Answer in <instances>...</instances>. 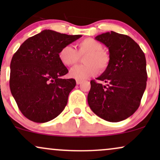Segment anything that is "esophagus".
I'll use <instances>...</instances> for the list:
<instances>
[{
	"label": "esophagus",
	"mask_w": 160,
	"mask_h": 160,
	"mask_svg": "<svg viewBox=\"0 0 160 160\" xmlns=\"http://www.w3.org/2000/svg\"><path fill=\"white\" fill-rule=\"evenodd\" d=\"M82 82V81H81V80H76V83L78 84V85H80V84H81Z\"/></svg>",
	"instance_id": "esophagus-1"
}]
</instances>
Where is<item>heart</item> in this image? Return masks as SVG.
Wrapping results in <instances>:
<instances>
[{
	"instance_id": "heart-1",
	"label": "heart",
	"mask_w": 160,
	"mask_h": 160,
	"mask_svg": "<svg viewBox=\"0 0 160 160\" xmlns=\"http://www.w3.org/2000/svg\"><path fill=\"white\" fill-rule=\"evenodd\" d=\"M102 44L93 38H87L77 43V50L71 46L63 47L58 52V58L65 66H71L78 62L80 56L83 58V65L75 66L70 71V77L77 80H83L94 76L98 68L104 71L110 63V56L104 51Z\"/></svg>"
}]
</instances>
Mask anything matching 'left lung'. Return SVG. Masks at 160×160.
Masks as SVG:
<instances>
[{"label":"left lung","mask_w":160,"mask_h":160,"mask_svg":"<svg viewBox=\"0 0 160 160\" xmlns=\"http://www.w3.org/2000/svg\"><path fill=\"white\" fill-rule=\"evenodd\" d=\"M109 49L110 63L97 80H91L87 101L97 116L109 122H120L132 116L140 105L146 89V58L135 40L114 32L95 37Z\"/></svg>","instance_id":"1"}]
</instances>
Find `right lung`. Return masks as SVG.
Masks as SVG:
<instances>
[{
  "label": "right lung",
  "mask_w": 160,
  "mask_h": 160,
  "mask_svg": "<svg viewBox=\"0 0 160 160\" xmlns=\"http://www.w3.org/2000/svg\"><path fill=\"white\" fill-rule=\"evenodd\" d=\"M43 30L20 46L10 63V88L20 111L28 120L46 122L63 111L74 79L58 58L62 47L81 38Z\"/></svg>",
  "instance_id": "1"
}]
</instances>
